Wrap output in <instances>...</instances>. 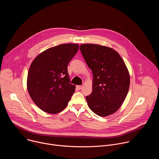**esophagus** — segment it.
I'll return each mask as SVG.
<instances>
[{"label": "esophagus", "mask_w": 159, "mask_h": 159, "mask_svg": "<svg viewBox=\"0 0 159 159\" xmlns=\"http://www.w3.org/2000/svg\"><path fill=\"white\" fill-rule=\"evenodd\" d=\"M82 85H77V86H76V89H77V90H80V89H82Z\"/></svg>", "instance_id": "34e87169"}]
</instances>
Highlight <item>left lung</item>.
Returning a JSON list of instances; mask_svg holds the SVG:
<instances>
[{
	"label": "left lung",
	"instance_id": "1",
	"mask_svg": "<svg viewBox=\"0 0 159 159\" xmlns=\"http://www.w3.org/2000/svg\"><path fill=\"white\" fill-rule=\"evenodd\" d=\"M80 50L93 74V91L85 99L89 108L99 116L117 111L129 87V74L120 54L110 47L82 44Z\"/></svg>",
	"mask_w": 159,
	"mask_h": 159
}]
</instances>
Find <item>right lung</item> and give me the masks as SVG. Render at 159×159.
Returning a JSON list of instances; mask_svg holds the SVG:
<instances>
[{
  "label": "right lung",
  "mask_w": 159,
  "mask_h": 159,
  "mask_svg": "<svg viewBox=\"0 0 159 159\" xmlns=\"http://www.w3.org/2000/svg\"><path fill=\"white\" fill-rule=\"evenodd\" d=\"M78 44H61L39 53L28 71L27 89L34 104L49 114H57L67 106L75 92L67 71Z\"/></svg>",
  "instance_id": "1"
}]
</instances>
